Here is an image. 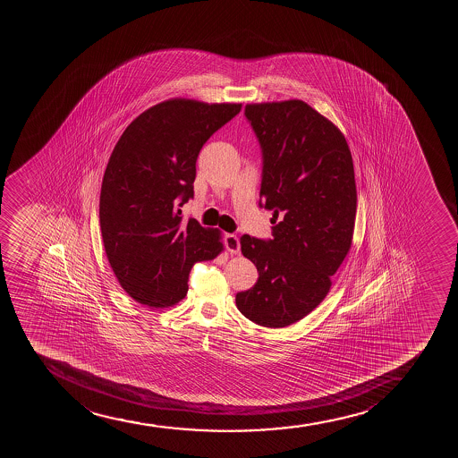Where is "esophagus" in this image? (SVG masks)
<instances>
[{"label":"esophagus","instance_id":"obj_1","mask_svg":"<svg viewBox=\"0 0 458 458\" xmlns=\"http://www.w3.org/2000/svg\"><path fill=\"white\" fill-rule=\"evenodd\" d=\"M225 246H226L227 252L229 253L240 252V240H238L237 235L226 233V237H225Z\"/></svg>","mask_w":458,"mask_h":458}]
</instances>
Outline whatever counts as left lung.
I'll use <instances>...</instances> for the list:
<instances>
[{"instance_id": "8db88e82", "label": "left lung", "mask_w": 458, "mask_h": 458, "mask_svg": "<svg viewBox=\"0 0 458 458\" xmlns=\"http://www.w3.org/2000/svg\"><path fill=\"white\" fill-rule=\"evenodd\" d=\"M244 114L263 149L259 205L274 210L275 226L268 242L240 240L258 281L235 302L258 326L283 328L321 304L352 248V151L341 130L304 100L248 104Z\"/></svg>"}]
</instances>
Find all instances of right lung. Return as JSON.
Segmentation results:
<instances>
[{
    "mask_svg": "<svg viewBox=\"0 0 458 458\" xmlns=\"http://www.w3.org/2000/svg\"><path fill=\"white\" fill-rule=\"evenodd\" d=\"M242 104L164 100L126 126L106 165L99 221L106 258L132 300L168 309L188 293L192 266L223 252L221 232L183 225L194 195L195 162L216 130Z\"/></svg>",
    "mask_w": 458,
    "mask_h": 458,
    "instance_id": "add662e5",
    "label": "right lung"
}]
</instances>
